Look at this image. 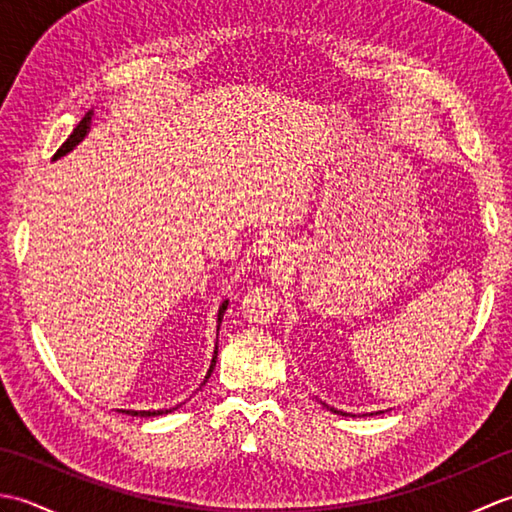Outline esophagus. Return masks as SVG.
I'll return each mask as SVG.
<instances>
[{
  "mask_svg": "<svg viewBox=\"0 0 512 512\" xmlns=\"http://www.w3.org/2000/svg\"><path fill=\"white\" fill-rule=\"evenodd\" d=\"M264 259H266V262L270 264V266H277V264H281V259H284V257H281V255H284V248H281V244L279 242H270L266 248H264Z\"/></svg>",
  "mask_w": 512,
  "mask_h": 512,
  "instance_id": "esophagus-1",
  "label": "esophagus"
}]
</instances>
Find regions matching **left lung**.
Returning a JSON list of instances; mask_svg holds the SVG:
<instances>
[{"label":"left lung","mask_w":512,"mask_h":512,"mask_svg":"<svg viewBox=\"0 0 512 512\" xmlns=\"http://www.w3.org/2000/svg\"><path fill=\"white\" fill-rule=\"evenodd\" d=\"M323 405H325V402H323ZM325 407H328L332 413H339V416H350V413H345V411H339V409H334V407H330V405H325ZM380 413V411H378Z\"/></svg>","instance_id":"8db88e82"}]
</instances>
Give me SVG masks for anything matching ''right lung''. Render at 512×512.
Instances as JSON below:
<instances>
[{"label":"right lung","mask_w":512,"mask_h":512,"mask_svg":"<svg viewBox=\"0 0 512 512\" xmlns=\"http://www.w3.org/2000/svg\"><path fill=\"white\" fill-rule=\"evenodd\" d=\"M92 116H94V110H90L88 114L83 116V121L74 127V132L68 136V140H65V143L57 149V154H54V158L52 160H59L61 156H65V154H70V151L81 143V140L90 134V127H92ZM226 308H228V301H224L222 306H220V310H217V334H220V323H222V317H224V312H226ZM215 361H217V343H215V350H213V358H211V367H209V372H206V376H204V383L206 380H209V376H211V372H213V367H215ZM202 383V385H204ZM180 407V405H178ZM178 407H171V409H156V411H132V409H121L123 413H129V416H140V418H151V416H162V413H171V411H176Z\"/></svg>","instance_id":"right-lung-1"}]
</instances>
